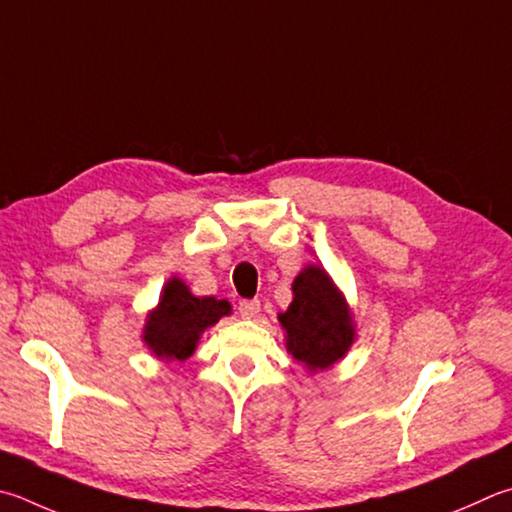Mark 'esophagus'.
I'll list each match as a JSON object with an SVG mask.
<instances>
[{"mask_svg": "<svg viewBox=\"0 0 512 512\" xmlns=\"http://www.w3.org/2000/svg\"><path fill=\"white\" fill-rule=\"evenodd\" d=\"M257 313H259V300H241L239 302V315H241V318H246V320L257 318Z\"/></svg>", "mask_w": 512, "mask_h": 512, "instance_id": "esophagus-1", "label": "esophagus"}]
</instances>
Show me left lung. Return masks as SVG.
Masks as SVG:
<instances>
[{"mask_svg":"<svg viewBox=\"0 0 512 512\" xmlns=\"http://www.w3.org/2000/svg\"><path fill=\"white\" fill-rule=\"evenodd\" d=\"M293 302L280 313L286 347L311 371L327 369L345 356L353 340V324L345 302L320 266H309L295 277Z\"/></svg>","mask_w":512,"mask_h":512,"instance_id":"1","label":"left lung"}]
</instances>
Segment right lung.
<instances>
[{
  "mask_svg": "<svg viewBox=\"0 0 512 512\" xmlns=\"http://www.w3.org/2000/svg\"><path fill=\"white\" fill-rule=\"evenodd\" d=\"M230 313V304L215 297H194L181 280H170L161 295L159 309L145 324V342L156 356L185 360L194 353L203 331Z\"/></svg>",
  "mask_w": 512,
  "mask_h": 512,
  "instance_id": "obj_1",
  "label": "right lung"
}]
</instances>
